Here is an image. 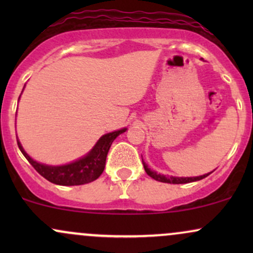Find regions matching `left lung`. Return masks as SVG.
Instances as JSON below:
<instances>
[{"label":"left lung","instance_id":"8db88e82","mask_svg":"<svg viewBox=\"0 0 253 253\" xmlns=\"http://www.w3.org/2000/svg\"><path fill=\"white\" fill-rule=\"evenodd\" d=\"M143 165H144V169L146 171V173L150 177H152L153 179L158 182H163V183H170V184H184V183H190V182H195V181H200V179L205 178L208 175H211V172L210 173H206L203 176H199V177H173V176H164L161 175V173H157L156 171H152L145 164V162L143 161Z\"/></svg>","mask_w":253,"mask_h":253}]
</instances>
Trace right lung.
I'll return each instance as SVG.
<instances>
[{
  "label": "right lung",
  "mask_w": 253,
  "mask_h": 253,
  "mask_svg": "<svg viewBox=\"0 0 253 253\" xmlns=\"http://www.w3.org/2000/svg\"><path fill=\"white\" fill-rule=\"evenodd\" d=\"M124 132H126V128L104 134L85 157L62 167H50V165L38 163L25 152L19 140H17V146L32 167L38 171V173H40L47 181L58 185H81L95 181L101 176L106 167V158L110 145L118 135Z\"/></svg>",
  "instance_id": "obj_1"
}]
</instances>
